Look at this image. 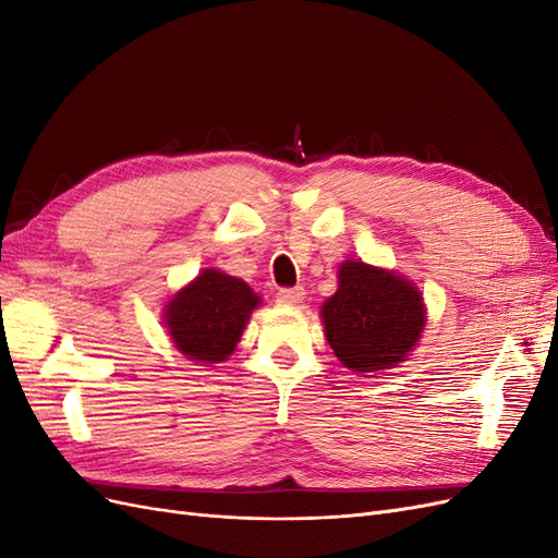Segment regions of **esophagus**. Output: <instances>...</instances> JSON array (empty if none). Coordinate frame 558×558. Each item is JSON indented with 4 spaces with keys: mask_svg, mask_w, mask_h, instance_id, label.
<instances>
[{
    "mask_svg": "<svg viewBox=\"0 0 558 558\" xmlns=\"http://www.w3.org/2000/svg\"><path fill=\"white\" fill-rule=\"evenodd\" d=\"M302 300H305V289H302V286H295V289H281L277 293L279 305H300Z\"/></svg>",
    "mask_w": 558,
    "mask_h": 558,
    "instance_id": "obj_1",
    "label": "esophagus"
}]
</instances>
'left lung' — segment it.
I'll return each instance as SVG.
<instances>
[{
    "label": "left lung",
    "mask_w": 558,
    "mask_h": 558,
    "mask_svg": "<svg viewBox=\"0 0 558 558\" xmlns=\"http://www.w3.org/2000/svg\"><path fill=\"white\" fill-rule=\"evenodd\" d=\"M337 291L320 307L326 340L353 373H379L408 361L426 326L418 289L404 277L363 260H347Z\"/></svg>",
    "instance_id": "8db88e82"
}]
</instances>
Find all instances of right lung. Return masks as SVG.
<instances>
[{"label": "right lung", "mask_w": 558, "mask_h": 558, "mask_svg": "<svg viewBox=\"0 0 558 558\" xmlns=\"http://www.w3.org/2000/svg\"><path fill=\"white\" fill-rule=\"evenodd\" d=\"M260 298L221 269L202 272L167 302L165 326L174 347L197 363H221L238 347Z\"/></svg>", "instance_id": "add662e5"}]
</instances>
